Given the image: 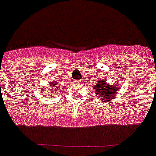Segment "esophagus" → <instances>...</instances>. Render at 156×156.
<instances>
[{
  "instance_id": "esophagus-1",
  "label": "esophagus",
  "mask_w": 156,
  "mask_h": 156,
  "mask_svg": "<svg viewBox=\"0 0 156 156\" xmlns=\"http://www.w3.org/2000/svg\"><path fill=\"white\" fill-rule=\"evenodd\" d=\"M74 82H75V83H76V84H79V83H80V80H74Z\"/></svg>"
}]
</instances>
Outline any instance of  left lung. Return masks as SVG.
Segmentation results:
<instances>
[{
    "instance_id": "8db88e82",
    "label": "left lung",
    "mask_w": 156,
    "mask_h": 156,
    "mask_svg": "<svg viewBox=\"0 0 156 156\" xmlns=\"http://www.w3.org/2000/svg\"><path fill=\"white\" fill-rule=\"evenodd\" d=\"M119 89L118 82L114 84L107 83L104 80H98V81L94 84L93 90L96 92L97 97L101 98V101H111L115 98L117 92Z\"/></svg>"
}]
</instances>
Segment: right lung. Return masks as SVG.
I'll list each match as a JSON object with an SVG mask.
<instances>
[{"label":"right lung","mask_w":156,"mask_h":156,"mask_svg":"<svg viewBox=\"0 0 156 156\" xmlns=\"http://www.w3.org/2000/svg\"><path fill=\"white\" fill-rule=\"evenodd\" d=\"M50 85L48 86V88H42V91L41 94H46V95H51V93H55L58 92V90H60V87H57V82H50Z\"/></svg>","instance_id":"1"}]
</instances>
